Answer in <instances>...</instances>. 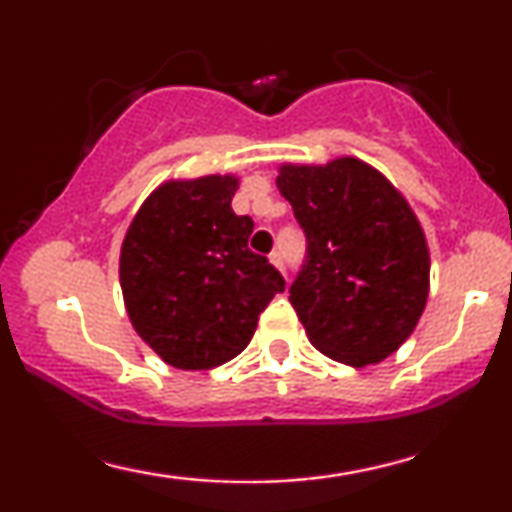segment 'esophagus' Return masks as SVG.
I'll return each instance as SVG.
<instances>
[{
  "label": "esophagus",
  "instance_id": "1",
  "mask_svg": "<svg viewBox=\"0 0 512 512\" xmlns=\"http://www.w3.org/2000/svg\"><path fill=\"white\" fill-rule=\"evenodd\" d=\"M269 262H272L274 264V267L276 269H279V272L281 274H284V257H281V252H272V255H269Z\"/></svg>",
  "mask_w": 512,
  "mask_h": 512
}]
</instances>
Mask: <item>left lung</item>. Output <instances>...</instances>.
Here are the masks:
<instances>
[{"instance_id":"8db88e82","label":"left lung","mask_w":512,"mask_h":512,"mask_svg":"<svg viewBox=\"0 0 512 512\" xmlns=\"http://www.w3.org/2000/svg\"><path fill=\"white\" fill-rule=\"evenodd\" d=\"M276 187L308 240L289 301L310 344L354 368L395 354L424 313L431 274L424 228L407 199L354 156L284 163Z\"/></svg>"}]
</instances>
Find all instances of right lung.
Instances as JSON below:
<instances>
[{"label":"right lung","mask_w":512,"mask_h":512,"mask_svg":"<svg viewBox=\"0 0 512 512\" xmlns=\"http://www.w3.org/2000/svg\"><path fill=\"white\" fill-rule=\"evenodd\" d=\"M236 175L158 185L134 214L120 250L129 322L168 366L209 370L236 358L286 281L248 248L250 216L231 199Z\"/></svg>","instance_id":"right-lung-1"}]
</instances>
